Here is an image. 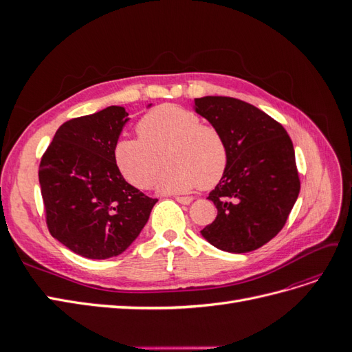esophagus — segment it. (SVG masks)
Masks as SVG:
<instances>
[{
    "label": "esophagus",
    "instance_id": "esophagus-1",
    "mask_svg": "<svg viewBox=\"0 0 352 352\" xmlns=\"http://www.w3.org/2000/svg\"><path fill=\"white\" fill-rule=\"evenodd\" d=\"M176 201L180 202V204L188 206V204H190V202L194 201V198H190V197H176Z\"/></svg>",
    "mask_w": 352,
    "mask_h": 352
}]
</instances>
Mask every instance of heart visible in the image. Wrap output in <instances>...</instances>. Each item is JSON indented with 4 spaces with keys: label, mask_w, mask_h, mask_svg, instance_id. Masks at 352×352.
<instances>
[{
    "label": "heart",
    "mask_w": 352,
    "mask_h": 352,
    "mask_svg": "<svg viewBox=\"0 0 352 352\" xmlns=\"http://www.w3.org/2000/svg\"><path fill=\"white\" fill-rule=\"evenodd\" d=\"M136 132L140 140H120L114 146L117 167L136 188L146 189L154 184L162 155L168 166L157 179L162 192L207 189L225 173V138L214 126L202 123L194 111L173 104L160 105L142 117Z\"/></svg>",
    "instance_id": "obj_1"
}]
</instances>
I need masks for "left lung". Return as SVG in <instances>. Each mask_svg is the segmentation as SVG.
Segmentation results:
<instances>
[{
	"instance_id": "left-lung-1",
	"label": "left lung",
	"mask_w": 352,
	"mask_h": 352,
	"mask_svg": "<svg viewBox=\"0 0 352 352\" xmlns=\"http://www.w3.org/2000/svg\"><path fill=\"white\" fill-rule=\"evenodd\" d=\"M194 110L228 146L226 170L208 195L217 217L201 235L226 252L257 250L282 230L300 194L291 138L269 114L236 98H195Z\"/></svg>"
}]
</instances>
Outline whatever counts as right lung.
<instances>
[{
  "mask_svg": "<svg viewBox=\"0 0 352 352\" xmlns=\"http://www.w3.org/2000/svg\"><path fill=\"white\" fill-rule=\"evenodd\" d=\"M127 122L123 107L110 105L63 123L39 164L50 233L91 260L129 248L158 201L127 184L116 164L114 146Z\"/></svg>",
  "mask_w": 352,
  "mask_h": 352,
  "instance_id": "1",
  "label": "right lung"
}]
</instances>
